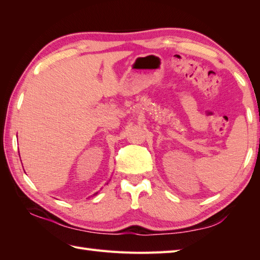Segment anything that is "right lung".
Wrapping results in <instances>:
<instances>
[{
  "label": "right lung",
  "instance_id": "1",
  "mask_svg": "<svg viewBox=\"0 0 260 260\" xmlns=\"http://www.w3.org/2000/svg\"><path fill=\"white\" fill-rule=\"evenodd\" d=\"M95 194H96V193H95Z\"/></svg>",
  "mask_w": 260,
  "mask_h": 260
}]
</instances>
